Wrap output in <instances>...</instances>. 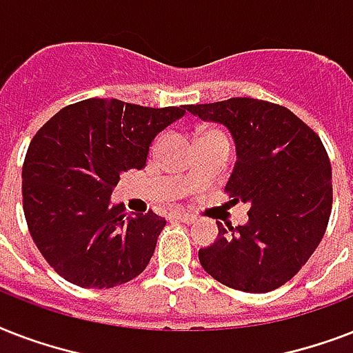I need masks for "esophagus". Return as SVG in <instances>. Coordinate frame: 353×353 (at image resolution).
Listing matches in <instances>:
<instances>
[{"instance_id":"1","label":"esophagus","mask_w":353,"mask_h":353,"mask_svg":"<svg viewBox=\"0 0 353 353\" xmlns=\"http://www.w3.org/2000/svg\"><path fill=\"white\" fill-rule=\"evenodd\" d=\"M170 218H172V220H176V221H183V223H192V221H194L192 216L183 214V212H174Z\"/></svg>"}]
</instances>
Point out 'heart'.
Returning <instances> with one entry per match:
<instances>
[{"instance_id": "b5f03b06", "label": "heart", "mask_w": 353, "mask_h": 353, "mask_svg": "<svg viewBox=\"0 0 353 353\" xmlns=\"http://www.w3.org/2000/svg\"><path fill=\"white\" fill-rule=\"evenodd\" d=\"M218 137H225V135H223L221 132H216V130H209V132L201 133V135L198 137V141L199 139H218Z\"/></svg>"}]
</instances>
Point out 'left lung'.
<instances>
[{
	"label": "left lung",
	"instance_id": "8db88e82",
	"mask_svg": "<svg viewBox=\"0 0 353 353\" xmlns=\"http://www.w3.org/2000/svg\"><path fill=\"white\" fill-rule=\"evenodd\" d=\"M231 132L236 163L225 192L249 205L245 225L218 223L199 262L221 284L268 293L295 276L323 240L332 214V165L323 141L288 108L249 97L187 106Z\"/></svg>",
	"mask_w": 353,
	"mask_h": 353
}]
</instances>
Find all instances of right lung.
<instances>
[{
  "label": "right lung",
  "mask_w": 353,
  "mask_h": 353,
  "mask_svg": "<svg viewBox=\"0 0 353 353\" xmlns=\"http://www.w3.org/2000/svg\"><path fill=\"white\" fill-rule=\"evenodd\" d=\"M185 106L144 108L117 99L65 106L38 130L21 170L29 232L47 263L80 288H113L148 265L165 218L113 205L122 172L144 168L152 141Z\"/></svg>",
  "instance_id": "1"
}]
</instances>
